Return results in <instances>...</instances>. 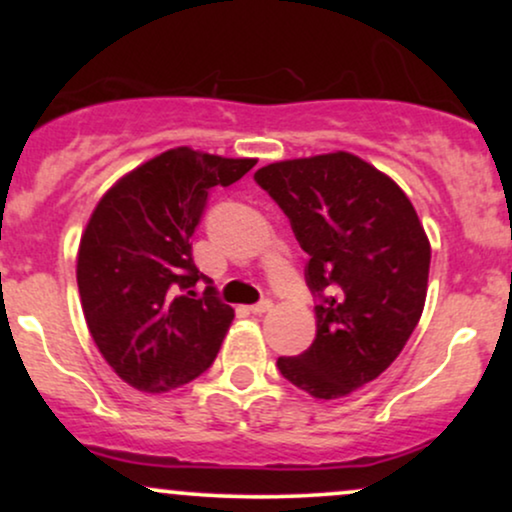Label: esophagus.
<instances>
[{
  "label": "esophagus",
  "mask_w": 512,
  "mask_h": 512,
  "mask_svg": "<svg viewBox=\"0 0 512 512\" xmlns=\"http://www.w3.org/2000/svg\"><path fill=\"white\" fill-rule=\"evenodd\" d=\"M272 308H274V303L269 301V298H264V301L250 305V313L252 315H264V313H269V310H272Z\"/></svg>",
  "instance_id": "1"
}]
</instances>
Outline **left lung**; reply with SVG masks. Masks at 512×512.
Returning <instances> with one entry per match:
<instances>
[{
  "label": "left lung",
  "mask_w": 512,
  "mask_h": 512,
  "mask_svg": "<svg viewBox=\"0 0 512 512\" xmlns=\"http://www.w3.org/2000/svg\"><path fill=\"white\" fill-rule=\"evenodd\" d=\"M308 252L317 298L313 344L276 361L289 383L337 399L378 378L424 313L431 243L399 185L337 151L269 163L255 173Z\"/></svg>",
  "instance_id": "left-lung-1"
}]
</instances>
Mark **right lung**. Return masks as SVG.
<instances>
[{
	"label": "right lung",
	"instance_id": "obj_1",
	"mask_svg": "<svg viewBox=\"0 0 512 512\" xmlns=\"http://www.w3.org/2000/svg\"><path fill=\"white\" fill-rule=\"evenodd\" d=\"M255 163L178 146L117 180L93 209L76 284L93 342L127 385L168 392L214 363L233 308L214 286L195 293L211 279L195 267L190 238L209 192Z\"/></svg>",
	"mask_w": 512,
	"mask_h": 512
}]
</instances>
